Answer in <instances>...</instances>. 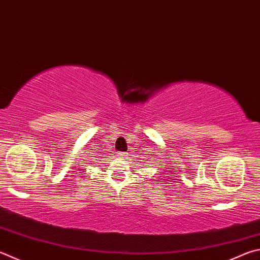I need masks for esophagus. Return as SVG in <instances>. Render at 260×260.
Listing matches in <instances>:
<instances>
[{
	"label": "esophagus",
	"mask_w": 260,
	"mask_h": 260,
	"mask_svg": "<svg viewBox=\"0 0 260 260\" xmlns=\"http://www.w3.org/2000/svg\"><path fill=\"white\" fill-rule=\"evenodd\" d=\"M117 155H118V158H120V159H125V158H126V155H127V153H126V152H117Z\"/></svg>",
	"instance_id": "obj_1"
}]
</instances>
